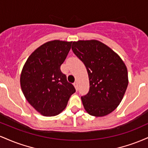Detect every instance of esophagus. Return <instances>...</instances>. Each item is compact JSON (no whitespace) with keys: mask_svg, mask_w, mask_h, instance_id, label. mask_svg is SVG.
Returning a JSON list of instances; mask_svg holds the SVG:
<instances>
[{"mask_svg":"<svg viewBox=\"0 0 148 148\" xmlns=\"http://www.w3.org/2000/svg\"><path fill=\"white\" fill-rule=\"evenodd\" d=\"M74 87H75L76 90H78V84H77V83H76V82L74 83Z\"/></svg>","mask_w":148,"mask_h":148,"instance_id":"34e87169","label":"esophagus"}]
</instances>
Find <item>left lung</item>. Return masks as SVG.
<instances>
[{
	"mask_svg": "<svg viewBox=\"0 0 148 148\" xmlns=\"http://www.w3.org/2000/svg\"><path fill=\"white\" fill-rule=\"evenodd\" d=\"M72 49L84 62L89 78V92L81 97L84 108L95 117L109 114L121 102L128 86L126 65L116 53L97 40L74 42Z\"/></svg>",
	"mask_w": 148,
	"mask_h": 148,
	"instance_id": "left-lung-1",
	"label": "left lung"
}]
</instances>
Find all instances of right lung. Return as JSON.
<instances>
[{"label": "right lung", "instance_id": "obj_1", "mask_svg": "<svg viewBox=\"0 0 148 148\" xmlns=\"http://www.w3.org/2000/svg\"><path fill=\"white\" fill-rule=\"evenodd\" d=\"M72 43L53 40L44 44L32 53L22 69L20 83L25 99L45 116L61 113L76 92L60 70Z\"/></svg>", "mask_w": 148, "mask_h": 148}]
</instances>
